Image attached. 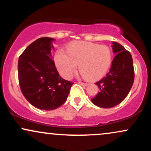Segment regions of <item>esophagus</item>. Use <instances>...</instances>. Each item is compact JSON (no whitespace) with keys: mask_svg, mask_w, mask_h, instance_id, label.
<instances>
[{"mask_svg":"<svg viewBox=\"0 0 151 151\" xmlns=\"http://www.w3.org/2000/svg\"><path fill=\"white\" fill-rule=\"evenodd\" d=\"M79 84H81V85L82 86H87L88 84L87 83H84V82H79Z\"/></svg>","mask_w":151,"mask_h":151,"instance_id":"1","label":"esophagus"}]
</instances>
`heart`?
Returning a JSON list of instances; mask_svg holds the SVG:
<instances>
[{
    "mask_svg": "<svg viewBox=\"0 0 151 151\" xmlns=\"http://www.w3.org/2000/svg\"><path fill=\"white\" fill-rule=\"evenodd\" d=\"M66 52H55V62L62 77L71 79L76 72L77 64L80 75L89 80H96L106 74L112 62L113 54L105 45L86 41H75L66 47Z\"/></svg>",
    "mask_w": 151,
    "mask_h": 151,
    "instance_id": "1",
    "label": "heart"
}]
</instances>
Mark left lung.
<instances>
[{
    "label": "left lung",
    "instance_id": "8db88e82",
    "mask_svg": "<svg viewBox=\"0 0 151 151\" xmlns=\"http://www.w3.org/2000/svg\"><path fill=\"white\" fill-rule=\"evenodd\" d=\"M116 56L109 72L96 84L100 91L91 101L101 108H111L121 103L129 94L134 81V70L131 53L119 43L113 42Z\"/></svg>",
    "mask_w": 151,
    "mask_h": 151
}]
</instances>
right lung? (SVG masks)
I'll return each instance as SVG.
<instances>
[{
    "instance_id": "obj_1",
    "label": "right lung",
    "mask_w": 151,
    "mask_h": 151,
    "mask_svg": "<svg viewBox=\"0 0 151 151\" xmlns=\"http://www.w3.org/2000/svg\"><path fill=\"white\" fill-rule=\"evenodd\" d=\"M51 37H41L27 47L18 60L20 89L30 104L41 110H54L65 103L74 84L62 79L52 60Z\"/></svg>"
}]
</instances>
